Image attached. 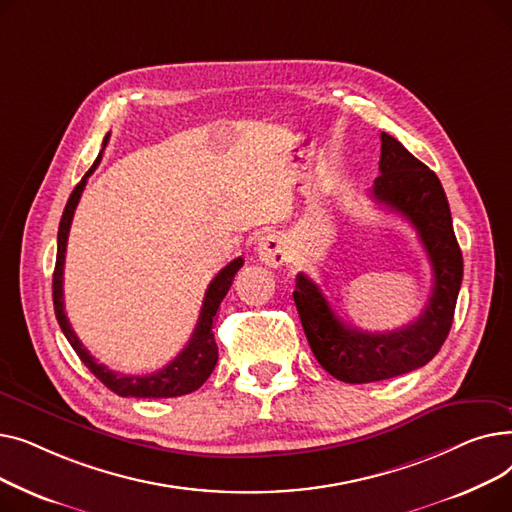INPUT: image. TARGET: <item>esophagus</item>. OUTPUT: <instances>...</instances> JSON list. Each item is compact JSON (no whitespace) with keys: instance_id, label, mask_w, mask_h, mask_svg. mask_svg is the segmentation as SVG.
<instances>
[{"instance_id":"esophagus-1","label":"esophagus","mask_w":512,"mask_h":512,"mask_svg":"<svg viewBox=\"0 0 512 512\" xmlns=\"http://www.w3.org/2000/svg\"><path fill=\"white\" fill-rule=\"evenodd\" d=\"M257 255L263 263L278 267L288 261L290 251H288V240L280 234H267L257 242Z\"/></svg>"}]
</instances>
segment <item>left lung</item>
<instances>
[{"label":"left lung","instance_id":"left-lung-1","mask_svg":"<svg viewBox=\"0 0 512 512\" xmlns=\"http://www.w3.org/2000/svg\"><path fill=\"white\" fill-rule=\"evenodd\" d=\"M371 197L413 224L432 263L434 288L415 321L380 334L348 328L319 286L303 272L297 276L292 297L311 351L321 367L346 384L390 380L432 361L450 332L463 282V255L444 188L438 176L388 132H382L380 176L373 180Z\"/></svg>","mask_w":512,"mask_h":512}]
</instances>
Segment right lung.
Returning a JSON list of instances; mask_svg holds the SVG:
<instances>
[{"instance_id": "1", "label": "right lung", "mask_w": 512, "mask_h": 512, "mask_svg": "<svg viewBox=\"0 0 512 512\" xmlns=\"http://www.w3.org/2000/svg\"><path fill=\"white\" fill-rule=\"evenodd\" d=\"M107 141H110V132L105 134L103 147L107 145ZM99 161H101V153L97 155L95 164L83 176V180L74 186V191L64 207L62 220H60L58 257H56V270H53V284H51L53 286V309H56L58 324H60L64 336L68 338L70 346L74 348V353L80 357V361L89 367V371L103 386H107L118 396H124V398H128V396L130 398H174V396H182V394H191L205 384L215 363H218V344H215V338L211 332L213 319H215V313H218V309H220V303L226 297V292L232 286L236 272L240 270L242 263H245V259L236 257L234 261H230L224 267L218 276L211 280V284L207 286L201 315H199L197 328H195L191 340H188V344L182 348V353L174 361H170L164 369L147 373V375H130V373L114 371L110 367H105L103 363H97V359L87 351L83 342H80L78 336L74 334L70 321L66 317V311H64V259H66L68 232H70V224L74 218V209L78 205L80 195H83V191H85L87 178L99 166Z\"/></svg>"}]
</instances>
